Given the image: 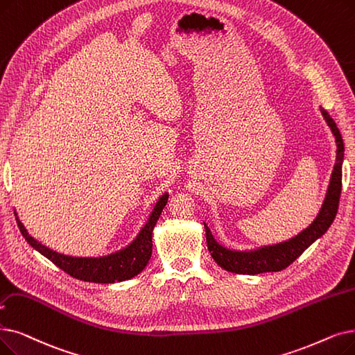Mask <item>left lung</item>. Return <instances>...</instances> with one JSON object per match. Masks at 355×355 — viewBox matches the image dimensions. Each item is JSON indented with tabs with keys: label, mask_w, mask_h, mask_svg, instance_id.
<instances>
[{
	"label": "left lung",
	"mask_w": 355,
	"mask_h": 355,
	"mask_svg": "<svg viewBox=\"0 0 355 355\" xmlns=\"http://www.w3.org/2000/svg\"><path fill=\"white\" fill-rule=\"evenodd\" d=\"M320 113L331 128L332 135L335 136L336 142V162L334 165V171L331 175V181L328 186V191L323 200V205L316 216V219L303 229L300 234L293 236L288 241L259 246L257 250L248 251H236L230 250L219 243L214 239L211 230L205 223L206 229V241L207 248L211 258L220 266L223 270L235 274H261V272H271V271H282L288 267L293 261L303 254V251L327 232L328 227L332 225L338 205H340V196L343 187V161H344V142L340 129L336 128V123L328 114L327 110L320 109Z\"/></svg>",
	"instance_id": "obj_1"
}]
</instances>
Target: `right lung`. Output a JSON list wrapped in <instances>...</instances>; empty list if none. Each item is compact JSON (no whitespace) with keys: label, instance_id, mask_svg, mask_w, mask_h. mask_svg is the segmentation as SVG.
<instances>
[{"label":"right lung","instance_id":"1","mask_svg":"<svg viewBox=\"0 0 355 355\" xmlns=\"http://www.w3.org/2000/svg\"><path fill=\"white\" fill-rule=\"evenodd\" d=\"M166 202L168 193H164L159 197L155 207L150 211L148 222L144 225V227L139 230V234L136 235V238L126 246V248L113 252L110 255L97 258L71 257L59 254L37 242L33 236H30L27 229L19 218H15V220H17V226L21 235L30 245H32V248H35L43 257L51 259L56 267L73 277V279L89 283L110 284L133 279L135 275L139 274L146 267L152 255L153 227H155ZM15 216H17V213H15Z\"/></svg>","mask_w":355,"mask_h":355}]
</instances>
